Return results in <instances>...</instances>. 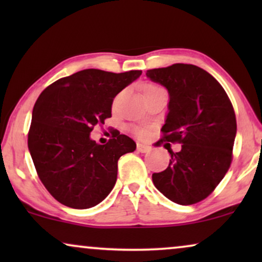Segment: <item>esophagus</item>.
Instances as JSON below:
<instances>
[{
  "mask_svg": "<svg viewBox=\"0 0 262 262\" xmlns=\"http://www.w3.org/2000/svg\"><path fill=\"white\" fill-rule=\"evenodd\" d=\"M137 150L139 152H149L151 148H150L149 145H145V144H141V143H138L137 144Z\"/></svg>",
  "mask_w": 262,
  "mask_h": 262,
  "instance_id": "esophagus-1",
  "label": "esophagus"
}]
</instances>
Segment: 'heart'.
<instances>
[{"instance_id": "heart-1", "label": "heart", "mask_w": 262, "mask_h": 262, "mask_svg": "<svg viewBox=\"0 0 262 262\" xmlns=\"http://www.w3.org/2000/svg\"><path fill=\"white\" fill-rule=\"evenodd\" d=\"M151 88H155V87H154V85L148 84V85H145L144 91H146V89H151ZM135 132L139 136V137H144L145 134H146L145 128H143V127H136V128H135Z\"/></svg>"}]
</instances>
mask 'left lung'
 <instances>
[{"label": "left lung", "mask_w": 262, "mask_h": 262, "mask_svg": "<svg viewBox=\"0 0 262 262\" xmlns=\"http://www.w3.org/2000/svg\"><path fill=\"white\" fill-rule=\"evenodd\" d=\"M146 77L169 94L161 141L181 143L179 152L168 150L169 166L154 173L152 182L171 202L192 205L205 199L230 167L234 108L216 78L196 66L177 63L148 70Z\"/></svg>", "instance_id": "left-lung-1"}]
</instances>
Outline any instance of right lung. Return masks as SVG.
<instances>
[{
	"label": "right lung",
	"instance_id": "1",
	"mask_svg": "<svg viewBox=\"0 0 262 262\" xmlns=\"http://www.w3.org/2000/svg\"><path fill=\"white\" fill-rule=\"evenodd\" d=\"M141 75V70L114 74L85 69L59 78L39 95L28 150L39 179L60 204L89 209L112 191L118 160L135 151L136 143L116 131L101 145L91 132L112 117L113 99Z\"/></svg>",
	"mask_w": 262,
	"mask_h": 262
}]
</instances>
